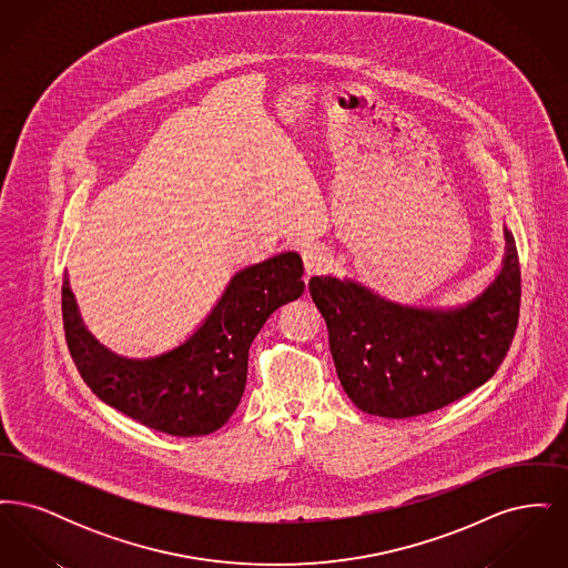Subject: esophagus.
<instances>
[{"label": "esophagus", "mask_w": 568, "mask_h": 568, "mask_svg": "<svg viewBox=\"0 0 568 568\" xmlns=\"http://www.w3.org/2000/svg\"><path fill=\"white\" fill-rule=\"evenodd\" d=\"M300 255H302V264L306 276H315V274H325L332 268V257L327 255L322 244L306 243L300 246Z\"/></svg>", "instance_id": "obj_1"}]
</instances>
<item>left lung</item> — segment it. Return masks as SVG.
<instances>
[{
  "label": "left lung",
  "mask_w": 568,
  "mask_h": 568,
  "mask_svg": "<svg viewBox=\"0 0 568 568\" xmlns=\"http://www.w3.org/2000/svg\"><path fill=\"white\" fill-rule=\"evenodd\" d=\"M496 281L456 311L408 308L353 281L313 276L308 292L324 315L343 389L378 417H415L452 405L487 378L514 343L521 302L511 232Z\"/></svg>",
  "instance_id": "1"
}]
</instances>
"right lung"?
Listing matches in <instances>:
<instances>
[{"mask_svg":"<svg viewBox=\"0 0 568 568\" xmlns=\"http://www.w3.org/2000/svg\"><path fill=\"white\" fill-rule=\"evenodd\" d=\"M302 292L300 255H274L239 272L206 322L181 347L135 362L104 349L84 329L65 278V343L82 381L102 403L158 433L204 436L219 430L241 403L248 347L262 325Z\"/></svg>","mask_w":568,"mask_h":568,"instance_id":"1","label":"right lung"}]
</instances>
